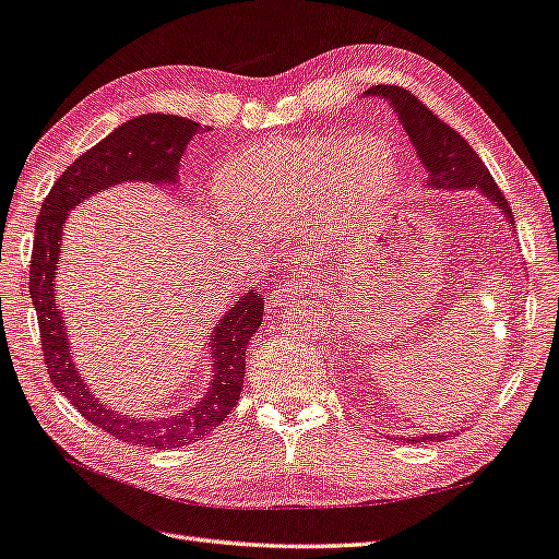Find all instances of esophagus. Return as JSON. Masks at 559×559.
<instances>
[{
	"mask_svg": "<svg viewBox=\"0 0 559 559\" xmlns=\"http://www.w3.org/2000/svg\"><path fill=\"white\" fill-rule=\"evenodd\" d=\"M307 288V278L300 274V271H295V274L285 276V281H281L274 290L269 295V302L271 307H281V305H288L295 297H300Z\"/></svg>",
	"mask_w": 559,
	"mask_h": 559,
	"instance_id": "1",
	"label": "esophagus"
}]
</instances>
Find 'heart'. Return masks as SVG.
I'll use <instances>...</instances> for the list:
<instances>
[{"label":"heart","instance_id":"obj_1","mask_svg":"<svg viewBox=\"0 0 559 559\" xmlns=\"http://www.w3.org/2000/svg\"><path fill=\"white\" fill-rule=\"evenodd\" d=\"M395 176L393 154L376 142L283 140L233 159L216 178V202L238 224L309 226L329 206L383 200Z\"/></svg>","mask_w":559,"mask_h":559}]
</instances>
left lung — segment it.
Returning a JSON list of instances; mask_svg holds the SVG:
<instances>
[{
    "label": "left lung",
    "instance_id": "obj_1",
    "mask_svg": "<svg viewBox=\"0 0 559 559\" xmlns=\"http://www.w3.org/2000/svg\"><path fill=\"white\" fill-rule=\"evenodd\" d=\"M365 95L391 102V107L402 123V131L409 135L412 147L417 150L421 166L426 168L428 190H478L492 202V210H500L514 228L508 200H504V194L500 192L496 180H492L490 171L478 159V154L472 150L469 142L452 131L448 123L440 121L431 109H426V104L407 93L405 87L373 85ZM443 438L445 433H414L402 440L424 445Z\"/></svg>",
    "mask_w": 559,
    "mask_h": 559
}]
</instances>
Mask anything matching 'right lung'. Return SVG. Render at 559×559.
<instances>
[{
	"label": "right lung",
	"mask_w": 559,
	"mask_h": 559,
	"mask_svg": "<svg viewBox=\"0 0 559 559\" xmlns=\"http://www.w3.org/2000/svg\"><path fill=\"white\" fill-rule=\"evenodd\" d=\"M200 131L206 133L212 128H202L174 114H142L121 123L57 178L35 224L28 288L37 311L49 379L81 412V417L128 445L152 450L183 448L214 431L228 417L242 393L245 355L250 338L262 326L264 297L254 290L245 293L214 323V331L206 335L212 357L210 388L192 407L162 417H133L128 412H116L104 405L78 373L67 321L55 300L63 226L71 210L107 188L140 180L152 186H174L186 147Z\"/></svg>",
	"instance_id": "add662e5"
}]
</instances>
